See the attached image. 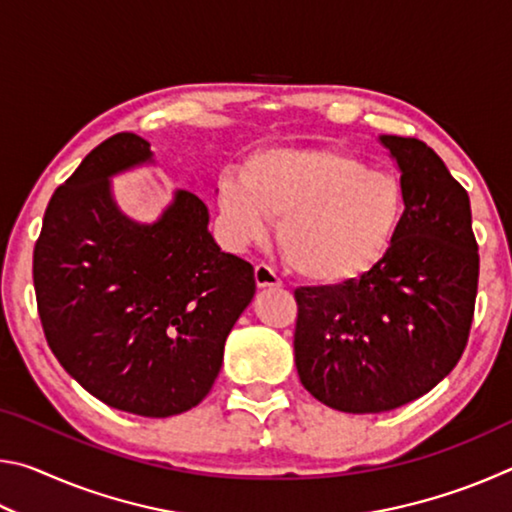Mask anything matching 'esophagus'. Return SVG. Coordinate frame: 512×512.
<instances>
[{
    "label": "esophagus",
    "mask_w": 512,
    "mask_h": 512,
    "mask_svg": "<svg viewBox=\"0 0 512 512\" xmlns=\"http://www.w3.org/2000/svg\"><path fill=\"white\" fill-rule=\"evenodd\" d=\"M255 284L257 289H268V287H282V280L277 277L271 266L257 264L255 266Z\"/></svg>",
    "instance_id": "34e87169"
}]
</instances>
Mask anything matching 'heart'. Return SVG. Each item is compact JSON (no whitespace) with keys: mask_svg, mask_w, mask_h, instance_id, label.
<instances>
[{"mask_svg":"<svg viewBox=\"0 0 512 512\" xmlns=\"http://www.w3.org/2000/svg\"><path fill=\"white\" fill-rule=\"evenodd\" d=\"M402 205L393 173L332 149H262L244 171L219 178L232 244H259L280 219L277 241L293 271L327 287L357 280L386 255Z\"/></svg>","mask_w":512,"mask_h":512,"instance_id":"1","label":"heart"}]
</instances>
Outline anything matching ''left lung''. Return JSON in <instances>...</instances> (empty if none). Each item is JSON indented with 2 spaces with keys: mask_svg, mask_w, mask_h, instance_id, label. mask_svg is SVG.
I'll use <instances>...</instances> for the list:
<instances>
[{
  "mask_svg": "<svg viewBox=\"0 0 512 512\" xmlns=\"http://www.w3.org/2000/svg\"><path fill=\"white\" fill-rule=\"evenodd\" d=\"M379 142L404 201L386 255L359 280L296 289L300 381L343 413L391 411L443 381L465 350L479 284L470 196L424 142Z\"/></svg>",
  "mask_w": 512,
  "mask_h": 512,
  "instance_id": "left-lung-1",
  "label": "left lung"
}]
</instances>
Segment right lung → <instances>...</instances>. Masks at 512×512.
Returning a JSON list of instances; mask_svg holds the SVG:
<instances>
[{"label": "right lung", "instance_id": "1", "mask_svg": "<svg viewBox=\"0 0 512 512\" xmlns=\"http://www.w3.org/2000/svg\"><path fill=\"white\" fill-rule=\"evenodd\" d=\"M146 164L151 144L135 133L85 155L47 205L33 284L49 348L85 391L169 418L210 393L255 273L219 248L210 210L189 189L151 223L121 212L112 178Z\"/></svg>", "mask_w": 512, "mask_h": 512}]
</instances>
